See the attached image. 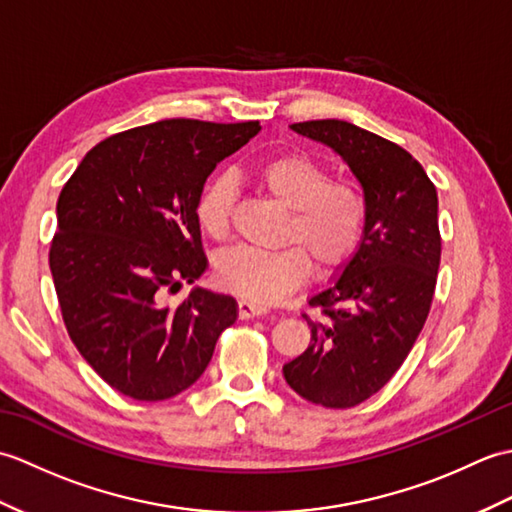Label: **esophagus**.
Wrapping results in <instances>:
<instances>
[{
    "label": "esophagus",
    "instance_id": "1",
    "mask_svg": "<svg viewBox=\"0 0 512 512\" xmlns=\"http://www.w3.org/2000/svg\"><path fill=\"white\" fill-rule=\"evenodd\" d=\"M268 310L264 306H259V303H253L248 299H239L237 301V314L239 319H255V317H262V314H266Z\"/></svg>",
    "mask_w": 512,
    "mask_h": 512
}]
</instances>
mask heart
<instances>
[{"instance_id": "heart-1", "label": "heart", "mask_w": 512, "mask_h": 512, "mask_svg": "<svg viewBox=\"0 0 512 512\" xmlns=\"http://www.w3.org/2000/svg\"><path fill=\"white\" fill-rule=\"evenodd\" d=\"M255 182L288 209L277 250L233 248L215 264L224 290L253 303H275L312 273H339L352 262L367 231V202L350 180L330 178V169L303 151H281L253 169ZM235 182L215 176L195 198V220L215 242L231 235Z\"/></svg>"}]
</instances>
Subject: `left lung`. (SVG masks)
<instances>
[{
    "label": "left lung",
    "instance_id": "8db88e82",
    "mask_svg": "<svg viewBox=\"0 0 512 512\" xmlns=\"http://www.w3.org/2000/svg\"><path fill=\"white\" fill-rule=\"evenodd\" d=\"M292 129L339 151L365 191L363 244L343 275L310 299L321 314H303L310 347L284 365L301 398L350 409L389 383L429 317L442 253L438 193L420 162L383 136L336 118Z\"/></svg>",
    "mask_w": 512,
    "mask_h": 512
}]
</instances>
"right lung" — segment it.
Returning <instances> with one entry per match:
<instances>
[{"mask_svg":"<svg viewBox=\"0 0 512 512\" xmlns=\"http://www.w3.org/2000/svg\"><path fill=\"white\" fill-rule=\"evenodd\" d=\"M257 121L169 118L92 147L63 184L50 270L76 350L134 400H167L209 365L237 319L231 297L195 288L206 268L195 198L217 162L259 132Z\"/></svg>","mask_w":512,"mask_h":512,"instance_id":"1","label":"right lung"}]
</instances>
